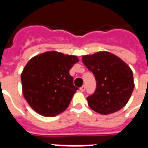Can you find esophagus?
<instances>
[{
    "label": "esophagus",
    "mask_w": 148,
    "mask_h": 148,
    "mask_svg": "<svg viewBox=\"0 0 148 148\" xmlns=\"http://www.w3.org/2000/svg\"><path fill=\"white\" fill-rule=\"evenodd\" d=\"M85 90H86V86H82L80 88V90L82 91V92H84V91H85Z\"/></svg>",
    "instance_id": "obj_1"
}]
</instances>
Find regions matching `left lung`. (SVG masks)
<instances>
[{
    "label": "left lung",
    "mask_w": 148,
    "mask_h": 148,
    "mask_svg": "<svg viewBox=\"0 0 148 148\" xmlns=\"http://www.w3.org/2000/svg\"><path fill=\"white\" fill-rule=\"evenodd\" d=\"M82 62L94 74L97 82L95 92L87 97L90 108L102 115L122 109L130 99L135 86L130 67L108 51L84 55Z\"/></svg>",
    "instance_id": "obj_1"
}]
</instances>
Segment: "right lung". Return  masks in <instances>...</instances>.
Masks as SVG:
<instances>
[{
  "label": "right lung",
  "instance_id": "add662e5",
  "mask_svg": "<svg viewBox=\"0 0 148 148\" xmlns=\"http://www.w3.org/2000/svg\"><path fill=\"white\" fill-rule=\"evenodd\" d=\"M75 55L47 51L28 62L21 74L23 94L29 106L44 116H55L67 109L78 88L70 70Z\"/></svg>",
  "mask_w": 148,
  "mask_h": 148
}]
</instances>
